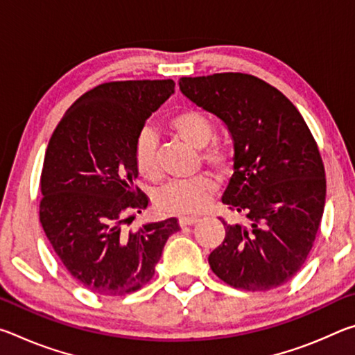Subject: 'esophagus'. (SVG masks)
<instances>
[{"label": "esophagus", "mask_w": 355, "mask_h": 355, "mask_svg": "<svg viewBox=\"0 0 355 355\" xmlns=\"http://www.w3.org/2000/svg\"><path fill=\"white\" fill-rule=\"evenodd\" d=\"M197 222H199V218H194V216H182V218H178V224L182 227L197 224Z\"/></svg>", "instance_id": "obj_1"}]
</instances>
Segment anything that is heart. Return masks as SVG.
I'll use <instances>...</instances> for the list:
<instances>
[{
	"label": "heart",
	"instance_id": "obj_1",
	"mask_svg": "<svg viewBox=\"0 0 355 355\" xmlns=\"http://www.w3.org/2000/svg\"><path fill=\"white\" fill-rule=\"evenodd\" d=\"M169 127L180 139L196 148H205L214 137V125L208 116L188 110L173 116ZM203 161L219 172H228L233 164V153L227 146H214L202 155ZM133 159L137 172L148 180L161 175L158 163V136L153 130L144 128L135 144ZM218 189L216 180L209 175H197L188 180H173L158 192V205L166 213L196 214L203 211Z\"/></svg>",
	"mask_w": 355,
	"mask_h": 355
}]
</instances>
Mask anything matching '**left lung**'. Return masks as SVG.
I'll list each match as a JSON object with an SVG mask.
<instances>
[{
  "instance_id": "8db88e82",
  "label": "left lung",
  "mask_w": 355,
  "mask_h": 355,
  "mask_svg": "<svg viewBox=\"0 0 355 355\" xmlns=\"http://www.w3.org/2000/svg\"><path fill=\"white\" fill-rule=\"evenodd\" d=\"M178 84L230 133L233 175L222 203L248 219L222 220L225 238L209 268L245 291L286 284L307 260L326 203V172L307 123L284 94L252 75L183 76Z\"/></svg>"
}]
</instances>
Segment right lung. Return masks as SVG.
Here are the masks:
<instances>
[{
	"label": "right lung",
	"mask_w": 355,
	"mask_h": 355,
	"mask_svg": "<svg viewBox=\"0 0 355 355\" xmlns=\"http://www.w3.org/2000/svg\"><path fill=\"white\" fill-rule=\"evenodd\" d=\"M175 92L172 80L114 81L81 95L53 133L40 177V224L78 284L123 296L153 277L175 218L125 230L131 209L147 208L135 189L137 136Z\"/></svg>",
	"instance_id": "obj_1"
}]
</instances>
